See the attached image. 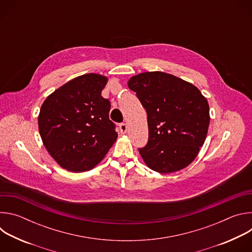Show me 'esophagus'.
Wrapping results in <instances>:
<instances>
[{
  "label": "esophagus",
  "mask_w": 252,
  "mask_h": 252,
  "mask_svg": "<svg viewBox=\"0 0 252 252\" xmlns=\"http://www.w3.org/2000/svg\"><path fill=\"white\" fill-rule=\"evenodd\" d=\"M120 131H121V133H126L127 131V125L126 124H121L120 125Z\"/></svg>",
  "instance_id": "esophagus-1"
}]
</instances>
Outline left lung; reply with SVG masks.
Here are the masks:
<instances>
[{"instance_id":"1","label":"left lung","mask_w":252,"mask_h":252,"mask_svg":"<svg viewBox=\"0 0 252 252\" xmlns=\"http://www.w3.org/2000/svg\"><path fill=\"white\" fill-rule=\"evenodd\" d=\"M128 88L148 114L149 141L138 152L153 170L170 173L190 164L209 126L207 99L192 84L162 71L129 79Z\"/></svg>"}]
</instances>
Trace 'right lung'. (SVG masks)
Returning a JSON list of instances; mask_svg holds the SVG:
<instances>
[{"instance_id": "add662e5", "label": "right lung", "mask_w": 252, "mask_h": 252, "mask_svg": "<svg viewBox=\"0 0 252 252\" xmlns=\"http://www.w3.org/2000/svg\"><path fill=\"white\" fill-rule=\"evenodd\" d=\"M107 78L86 74L51 94L41 106L39 131L51 157L64 169L88 171L118 138L111 102L101 96Z\"/></svg>"}]
</instances>
